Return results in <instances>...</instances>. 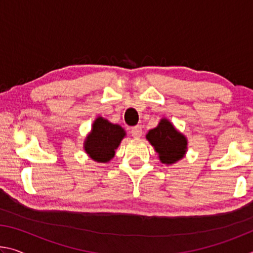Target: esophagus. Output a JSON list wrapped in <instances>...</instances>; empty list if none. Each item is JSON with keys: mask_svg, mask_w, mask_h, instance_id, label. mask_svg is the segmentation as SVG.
Wrapping results in <instances>:
<instances>
[{"mask_svg": "<svg viewBox=\"0 0 253 253\" xmlns=\"http://www.w3.org/2000/svg\"><path fill=\"white\" fill-rule=\"evenodd\" d=\"M142 127L140 126H135V127H132L131 128V130H130V134H131V136L134 137V138H139L140 136H142Z\"/></svg>", "mask_w": 253, "mask_h": 253, "instance_id": "1", "label": "esophagus"}]
</instances>
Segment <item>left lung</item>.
<instances>
[{
  "label": "left lung",
  "instance_id": "obj_1",
  "mask_svg": "<svg viewBox=\"0 0 253 253\" xmlns=\"http://www.w3.org/2000/svg\"><path fill=\"white\" fill-rule=\"evenodd\" d=\"M146 138L158 153L163 164H174L185 156L187 139L169 119L163 118L157 127L149 130Z\"/></svg>",
  "mask_w": 253,
  "mask_h": 253
}]
</instances>
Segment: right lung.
<instances>
[{"label":"right lung","mask_w":253,"mask_h":253,"mask_svg":"<svg viewBox=\"0 0 253 253\" xmlns=\"http://www.w3.org/2000/svg\"><path fill=\"white\" fill-rule=\"evenodd\" d=\"M125 135L122 126L110 123L104 117H97L91 131L85 137L84 148L93 161L107 163L115 156V151Z\"/></svg>","instance_id":"add662e5"}]
</instances>
